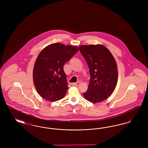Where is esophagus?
<instances>
[{"instance_id":"1","label":"esophagus","mask_w":148,"mask_h":148,"mask_svg":"<svg viewBox=\"0 0 148 148\" xmlns=\"http://www.w3.org/2000/svg\"><path fill=\"white\" fill-rule=\"evenodd\" d=\"M80 84V82H77V83H72V85L74 86H79Z\"/></svg>"}]
</instances>
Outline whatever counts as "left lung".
I'll list each match as a JSON object with an SVG mask.
<instances>
[{
	"label": "left lung",
	"instance_id": "obj_1",
	"mask_svg": "<svg viewBox=\"0 0 148 148\" xmlns=\"http://www.w3.org/2000/svg\"><path fill=\"white\" fill-rule=\"evenodd\" d=\"M79 50L88 65L90 80L83 96L96 103L111 95L118 81V68L110 51L103 45H80Z\"/></svg>",
	"mask_w": 148,
	"mask_h": 148
}]
</instances>
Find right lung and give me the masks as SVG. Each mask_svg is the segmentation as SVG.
<instances>
[{"mask_svg": "<svg viewBox=\"0 0 148 148\" xmlns=\"http://www.w3.org/2000/svg\"><path fill=\"white\" fill-rule=\"evenodd\" d=\"M79 50L77 47L59 42L50 44L40 51L33 69V82L38 94L50 101L63 98L69 89L64 64Z\"/></svg>", "mask_w": 148, "mask_h": 148, "instance_id": "1", "label": "right lung"}]
</instances>
